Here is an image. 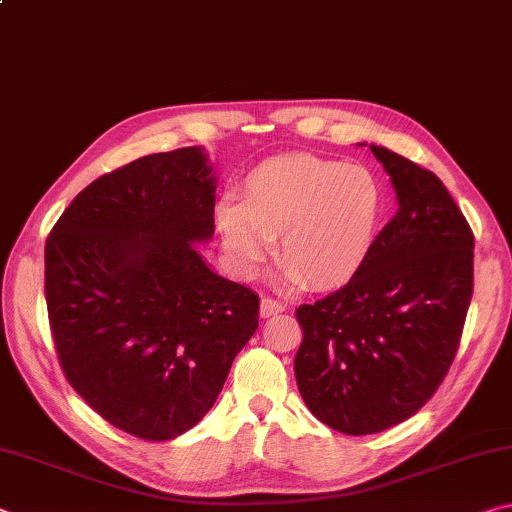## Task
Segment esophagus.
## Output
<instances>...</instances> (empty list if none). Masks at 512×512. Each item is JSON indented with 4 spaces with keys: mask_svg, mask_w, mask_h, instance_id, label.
Segmentation results:
<instances>
[{
    "mask_svg": "<svg viewBox=\"0 0 512 512\" xmlns=\"http://www.w3.org/2000/svg\"><path fill=\"white\" fill-rule=\"evenodd\" d=\"M284 309H287V307H284L280 300L268 298V296H264V298H262V302H259V314H262L264 318H268V316H275V314H282Z\"/></svg>",
    "mask_w": 512,
    "mask_h": 512,
    "instance_id": "34e87169",
    "label": "esophagus"
}]
</instances>
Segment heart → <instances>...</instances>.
<instances>
[{
  "label": "heart",
  "mask_w": 512,
  "mask_h": 512,
  "mask_svg": "<svg viewBox=\"0 0 512 512\" xmlns=\"http://www.w3.org/2000/svg\"><path fill=\"white\" fill-rule=\"evenodd\" d=\"M381 210L368 169L316 155L259 164L244 180V198L225 196L216 210L223 248L241 271L273 253L284 277L325 289L348 282L366 262Z\"/></svg>",
  "instance_id": "b5f03b06"
}]
</instances>
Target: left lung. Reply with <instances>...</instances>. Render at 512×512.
I'll list each match as a JSON object with an SVG mask.
<instances>
[{
    "label": "left lung",
    "mask_w": 512,
    "mask_h": 512,
    "mask_svg": "<svg viewBox=\"0 0 512 512\" xmlns=\"http://www.w3.org/2000/svg\"><path fill=\"white\" fill-rule=\"evenodd\" d=\"M370 151L400 207L345 287L296 309L302 400L348 436L395 427L431 400L474 287V235L440 178L384 146Z\"/></svg>",
    "instance_id": "1"
}]
</instances>
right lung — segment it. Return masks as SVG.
<instances>
[{"label": "right lung", "instance_id": "add662e5", "mask_svg": "<svg viewBox=\"0 0 512 512\" xmlns=\"http://www.w3.org/2000/svg\"><path fill=\"white\" fill-rule=\"evenodd\" d=\"M216 178L198 146L90 183L45 244L49 327L65 377L112 427L171 440L212 409L255 334L259 298L216 275Z\"/></svg>", "mask_w": 512, "mask_h": 512}]
</instances>
